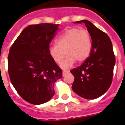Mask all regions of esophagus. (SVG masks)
<instances>
[{"label": "esophagus", "instance_id": "1", "mask_svg": "<svg viewBox=\"0 0 125 125\" xmlns=\"http://www.w3.org/2000/svg\"><path fill=\"white\" fill-rule=\"evenodd\" d=\"M69 72V71H68V70H63V71H62L63 76H64L65 74H67Z\"/></svg>", "mask_w": 125, "mask_h": 125}]
</instances>
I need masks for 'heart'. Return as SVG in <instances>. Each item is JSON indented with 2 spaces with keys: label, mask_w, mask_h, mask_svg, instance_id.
<instances>
[{
  "label": "heart",
  "mask_w": 125,
  "mask_h": 125,
  "mask_svg": "<svg viewBox=\"0 0 125 125\" xmlns=\"http://www.w3.org/2000/svg\"><path fill=\"white\" fill-rule=\"evenodd\" d=\"M91 51L90 34L85 29L73 28L67 29L56 40V45L49 47V54L55 62H61L63 68L72 66L75 62L82 63L89 57Z\"/></svg>",
  "instance_id": "1"
}]
</instances>
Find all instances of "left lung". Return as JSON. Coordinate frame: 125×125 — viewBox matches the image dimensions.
Instances as JSON below:
<instances>
[{
    "label": "left lung",
    "instance_id": "8db88e82",
    "mask_svg": "<svg viewBox=\"0 0 125 125\" xmlns=\"http://www.w3.org/2000/svg\"><path fill=\"white\" fill-rule=\"evenodd\" d=\"M84 23L91 36L92 47L90 56L80 66L70 72L74 77L72 89L85 99L101 97L112 82L115 58L109 36L87 20L76 21Z\"/></svg>",
    "mask_w": 125,
    "mask_h": 125
}]
</instances>
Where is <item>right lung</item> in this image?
<instances>
[{
  "label": "right lung",
  "instance_id": "1",
  "mask_svg": "<svg viewBox=\"0 0 125 125\" xmlns=\"http://www.w3.org/2000/svg\"><path fill=\"white\" fill-rule=\"evenodd\" d=\"M59 24H32L22 30L10 47L8 58L11 82L19 95L32 104L47 103L62 71L49 54V44Z\"/></svg>",
  "mask_w": 125,
  "mask_h": 125
}]
</instances>
